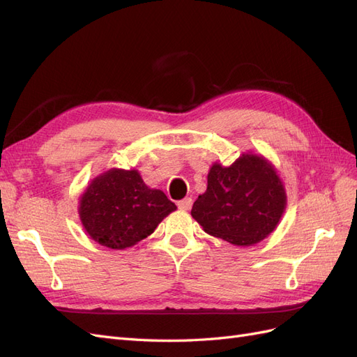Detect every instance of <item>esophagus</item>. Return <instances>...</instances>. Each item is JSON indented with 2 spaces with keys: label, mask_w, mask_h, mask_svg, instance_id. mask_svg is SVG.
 Listing matches in <instances>:
<instances>
[{
  "label": "esophagus",
  "mask_w": 357,
  "mask_h": 357,
  "mask_svg": "<svg viewBox=\"0 0 357 357\" xmlns=\"http://www.w3.org/2000/svg\"><path fill=\"white\" fill-rule=\"evenodd\" d=\"M177 205H178V208H180V210H189V208L192 207V198H185V199H181V201H178V202H177Z\"/></svg>",
  "instance_id": "34e87169"
}]
</instances>
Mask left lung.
Masks as SVG:
<instances>
[{"label": "left lung", "instance_id": "1", "mask_svg": "<svg viewBox=\"0 0 357 357\" xmlns=\"http://www.w3.org/2000/svg\"><path fill=\"white\" fill-rule=\"evenodd\" d=\"M207 190L193 202L202 229L234 245H253L271 234L286 210V190L271 162L243 153L232 165L213 164Z\"/></svg>", "mask_w": 357, "mask_h": 357}]
</instances>
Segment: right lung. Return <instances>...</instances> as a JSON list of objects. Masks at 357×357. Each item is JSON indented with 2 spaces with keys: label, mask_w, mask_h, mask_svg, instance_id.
Instances as JSON below:
<instances>
[{
  "label": "right lung",
  "mask_w": 357,
  "mask_h": 357,
  "mask_svg": "<svg viewBox=\"0 0 357 357\" xmlns=\"http://www.w3.org/2000/svg\"><path fill=\"white\" fill-rule=\"evenodd\" d=\"M176 208L164 192L146 186L137 169L112 168L86 188L79 214L93 241L122 250L153 234Z\"/></svg>",
  "instance_id": "1"
}]
</instances>
